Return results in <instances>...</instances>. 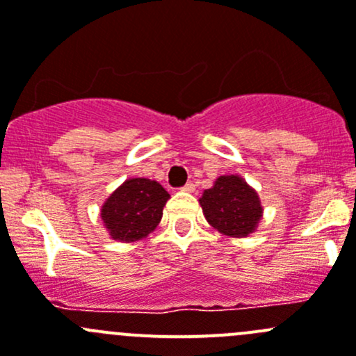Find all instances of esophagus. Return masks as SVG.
Returning <instances> with one entry per match:
<instances>
[{
	"instance_id": "obj_1",
	"label": "esophagus",
	"mask_w": 356,
	"mask_h": 356,
	"mask_svg": "<svg viewBox=\"0 0 356 356\" xmlns=\"http://www.w3.org/2000/svg\"><path fill=\"white\" fill-rule=\"evenodd\" d=\"M181 190H183V192H193V190H195V185H193L192 181H188L186 185L181 186Z\"/></svg>"
}]
</instances>
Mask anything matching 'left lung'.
Here are the masks:
<instances>
[{
	"label": "left lung",
	"mask_w": 356,
	"mask_h": 356,
	"mask_svg": "<svg viewBox=\"0 0 356 356\" xmlns=\"http://www.w3.org/2000/svg\"><path fill=\"white\" fill-rule=\"evenodd\" d=\"M211 227L230 237H245L261 218L259 197L241 177H220L199 199Z\"/></svg>",
	"instance_id": "1"
}]
</instances>
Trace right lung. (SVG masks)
Segmentation results:
<instances>
[{
  "instance_id": "right-lung-1",
  "label": "right lung",
  "mask_w": 356,
  "mask_h": 356,
  "mask_svg": "<svg viewBox=\"0 0 356 356\" xmlns=\"http://www.w3.org/2000/svg\"><path fill=\"white\" fill-rule=\"evenodd\" d=\"M170 193L147 178L126 179L102 207V220L112 238L135 242L159 225Z\"/></svg>"
}]
</instances>
